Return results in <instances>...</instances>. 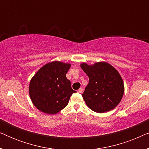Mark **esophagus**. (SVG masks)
Here are the masks:
<instances>
[{"instance_id":"1","label":"esophagus","mask_w":149,"mask_h":149,"mask_svg":"<svg viewBox=\"0 0 149 149\" xmlns=\"http://www.w3.org/2000/svg\"><path fill=\"white\" fill-rule=\"evenodd\" d=\"M77 92L79 93H81L83 92V89L82 88H80L79 89H78V91H77Z\"/></svg>"}]
</instances>
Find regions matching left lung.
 Returning <instances> with one entry per match:
<instances>
[{
	"label": "left lung",
	"instance_id": "left-lung-1",
	"mask_svg": "<svg viewBox=\"0 0 149 149\" xmlns=\"http://www.w3.org/2000/svg\"><path fill=\"white\" fill-rule=\"evenodd\" d=\"M81 67L89 77V83L82 94L87 107L99 113L115 109L124 93V84L118 71L104 62L92 66L83 63Z\"/></svg>",
	"mask_w": 149,
	"mask_h": 149
}]
</instances>
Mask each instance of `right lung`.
I'll return each mask as SVG.
<instances>
[{
	"label": "right lung",
	"instance_id": "add662e5",
	"mask_svg": "<svg viewBox=\"0 0 149 149\" xmlns=\"http://www.w3.org/2000/svg\"><path fill=\"white\" fill-rule=\"evenodd\" d=\"M70 68V64L55 61L42 66L32 77L29 94L39 111L54 115L68 105L71 95L77 92L66 77Z\"/></svg>",
	"mask_w": 149,
	"mask_h": 149
}]
</instances>
